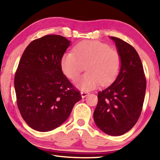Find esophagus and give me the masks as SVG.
<instances>
[{
    "label": "esophagus",
    "mask_w": 160,
    "mask_h": 160,
    "mask_svg": "<svg viewBox=\"0 0 160 160\" xmlns=\"http://www.w3.org/2000/svg\"><path fill=\"white\" fill-rule=\"evenodd\" d=\"M89 94L88 92H85V91H82L81 92V96H82V98H85V97H87Z\"/></svg>",
    "instance_id": "1"
}]
</instances>
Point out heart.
Instances as JSON below:
<instances>
[{"instance_id": "obj_1", "label": "heart", "mask_w": 160, "mask_h": 160, "mask_svg": "<svg viewBox=\"0 0 160 160\" xmlns=\"http://www.w3.org/2000/svg\"><path fill=\"white\" fill-rule=\"evenodd\" d=\"M73 52L62 56V71L69 79L77 80L85 66L88 72L78 81V88L83 90L95 88L112 82L117 76L121 66V58L117 51L98 41L82 42L75 46Z\"/></svg>"}]
</instances>
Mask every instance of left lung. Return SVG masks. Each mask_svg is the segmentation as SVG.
Returning <instances> with one entry per match:
<instances>
[{
	"instance_id": "left-lung-1",
	"label": "left lung",
	"mask_w": 160,
	"mask_h": 160,
	"mask_svg": "<svg viewBox=\"0 0 160 160\" xmlns=\"http://www.w3.org/2000/svg\"><path fill=\"white\" fill-rule=\"evenodd\" d=\"M111 39L121 56V66L114 82L98 92L94 120L105 133L118 136L129 131L138 120L145 99L146 78L136 50L119 38Z\"/></svg>"
}]
</instances>
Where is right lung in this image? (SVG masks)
Instances as JSON below:
<instances>
[{
	"instance_id": "1",
	"label": "right lung",
	"mask_w": 160,
	"mask_h": 160,
	"mask_svg": "<svg viewBox=\"0 0 160 160\" xmlns=\"http://www.w3.org/2000/svg\"><path fill=\"white\" fill-rule=\"evenodd\" d=\"M70 42L61 35H45L27 47L19 62L14 80L17 105L24 121L36 131L61 126L82 99L61 66Z\"/></svg>"
}]
</instances>
